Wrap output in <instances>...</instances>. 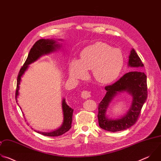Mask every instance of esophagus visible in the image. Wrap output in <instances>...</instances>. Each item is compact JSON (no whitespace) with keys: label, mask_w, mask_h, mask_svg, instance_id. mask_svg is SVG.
<instances>
[{"label":"esophagus","mask_w":161,"mask_h":161,"mask_svg":"<svg viewBox=\"0 0 161 161\" xmlns=\"http://www.w3.org/2000/svg\"><path fill=\"white\" fill-rule=\"evenodd\" d=\"M81 96L82 98L86 99L88 98H89L91 96H90V92L87 90H83V92H81Z\"/></svg>","instance_id":"esophagus-1"}]
</instances>
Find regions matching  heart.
<instances>
[{"instance_id": "b5f03b06", "label": "heart", "mask_w": 161, "mask_h": 161, "mask_svg": "<svg viewBox=\"0 0 161 161\" xmlns=\"http://www.w3.org/2000/svg\"><path fill=\"white\" fill-rule=\"evenodd\" d=\"M124 64L123 55L119 49L97 42L85 47L80 59L74 58L69 64V76L75 80L84 79L92 69L96 81L102 84L111 83L119 75Z\"/></svg>"}]
</instances>
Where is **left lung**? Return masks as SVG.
<instances>
[{
	"label": "left lung",
	"mask_w": 161,
	"mask_h": 161,
	"mask_svg": "<svg viewBox=\"0 0 161 161\" xmlns=\"http://www.w3.org/2000/svg\"><path fill=\"white\" fill-rule=\"evenodd\" d=\"M128 66L135 71L126 73L117 82L106 86V95L99 104L97 117L99 127L109 132L121 131L132 126L138 119L147 98V76L140 71H136L143 67L144 65L133 48L129 55ZM124 92L131 96L132 101L129 110L119 118L109 119L106 113L110 103L117 95Z\"/></svg>",
	"instance_id": "8db88e82"
}]
</instances>
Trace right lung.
I'll use <instances>...</instances> for the list:
<instances>
[{
    "label": "right lung",
    "mask_w": 161,
    "mask_h": 161,
    "mask_svg": "<svg viewBox=\"0 0 161 161\" xmlns=\"http://www.w3.org/2000/svg\"><path fill=\"white\" fill-rule=\"evenodd\" d=\"M57 41H62V39H59L57 40L54 39H41L37 41L34 44L28 55L25 64L21 68L18 74L17 79V88L16 92V103H18L17 98L19 96V85L21 81V78L28 69L29 65L37 61L39 58H40L41 57L44 55H48L50 53H53L60 50L62 47V44H60L59 42H58ZM17 104L18 105V103ZM19 107L21 109V107L19 106ZM62 109L63 113V122L60 127L51 132H41L36 130H34L39 134L47 136H58L68 131L71 127V124L73 120V113L74 109L67 104L65 99L64 98H63V99L62 100Z\"/></svg>",
    "instance_id": "1"
}]
</instances>
